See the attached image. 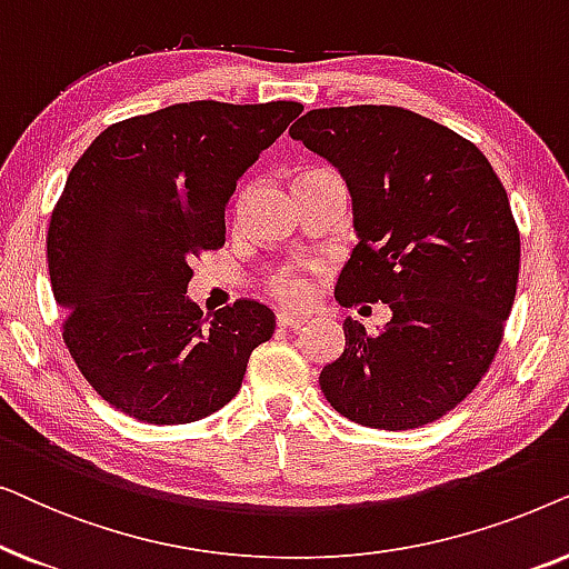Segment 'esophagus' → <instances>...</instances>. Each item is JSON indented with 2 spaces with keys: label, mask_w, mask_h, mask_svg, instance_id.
<instances>
[{
  "label": "esophagus",
  "mask_w": 569,
  "mask_h": 569,
  "mask_svg": "<svg viewBox=\"0 0 569 569\" xmlns=\"http://www.w3.org/2000/svg\"><path fill=\"white\" fill-rule=\"evenodd\" d=\"M306 321H308V316L290 313V310H279V313H277V323L282 326V329H300V326Z\"/></svg>",
  "instance_id": "1"
}]
</instances>
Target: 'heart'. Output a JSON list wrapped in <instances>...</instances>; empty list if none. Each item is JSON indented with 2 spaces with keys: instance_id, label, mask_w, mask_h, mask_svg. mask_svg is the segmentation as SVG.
<instances>
[{
  "instance_id": "1",
  "label": "heart",
  "mask_w": 569,
  "mask_h": 569,
  "mask_svg": "<svg viewBox=\"0 0 569 569\" xmlns=\"http://www.w3.org/2000/svg\"><path fill=\"white\" fill-rule=\"evenodd\" d=\"M271 295L287 306H302L313 295V284L302 269H284L271 279Z\"/></svg>"
}]
</instances>
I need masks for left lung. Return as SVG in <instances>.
I'll return each instance as SVG.
<instances>
[{"instance_id":"obj_1","label":"left lung","mask_w":569,"mask_h":569,"mask_svg":"<svg viewBox=\"0 0 569 569\" xmlns=\"http://www.w3.org/2000/svg\"><path fill=\"white\" fill-rule=\"evenodd\" d=\"M290 137L352 193L360 243L333 295L391 308L380 333L347 318L345 352L318 378L326 401L372 430L435 422L485 378L516 300L508 191L477 144L396 106L316 108Z\"/></svg>"}]
</instances>
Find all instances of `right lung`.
<instances>
[{"label":"right lung","instance_id":"right-lung-1","mask_svg":"<svg viewBox=\"0 0 569 569\" xmlns=\"http://www.w3.org/2000/svg\"><path fill=\"white\" fill-rule=\"evenodd\" d=\"M302 106L193 100L111 123L69 170L46 253L61 337L84 380L123 415L186 425L222 409L274 313L240 298L201 316L191 261L224 246L238 178Z\"/></svg>","mask_w":569,"mask_h":569}]
</instances>
